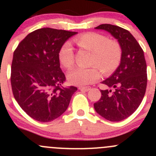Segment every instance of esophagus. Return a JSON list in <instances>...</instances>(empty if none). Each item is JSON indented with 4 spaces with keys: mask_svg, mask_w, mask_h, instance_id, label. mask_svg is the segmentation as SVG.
Here are the masks:
<instances>
[{
    "mask_svg": "<svg viewBox=\"0 0 156 156\" xmlns=\"http://www.w3.org/2000/svg\"><path fill=\"white\" fill-rule=\"evenodd\" d=\"M78 89H79L80 90H81V91H86V92H87V91H88L90 89V87H80L79 88H78Z\"/></svg>",
    "mask_w": 156,
    "mask_h": 156,
    "instance_id": "34e87169",
    "label": "esophagus"
}]
</instances>
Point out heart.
I'll use <instances>...</instances> for the list:
<instances>
[{
    "instance_id": "heart-1",
    "label": "heart",
    "mask_w": 156,
    "mask_h": 156,
    "mask_svg": "<svg viewBox=\"0 0 156 156\" xmlns=\"http://www.w3.org/2000/svg\"><path fill=\"white\" fill-rule=\"evenodd\" d=\"M81 49L90 52L89 66L91 68H75L67 75L71 84L86 86L98 81L100 78L99 70L105 75L112 74L119 68L122 58V50L119 42L108 40L106 35L97 32H86L74 39ZM58 59L65 69H70L75 62V53L72 44L68 41L61 46Z\"/></svg>"
}]
</instances>
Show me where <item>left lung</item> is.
<instances>
[{"label": "left lung", "mask_w": 156, "mask_h": 156, "mask_svg": "<svg viewBox=\"0 0 156 156\" xmlns=\"http://www.w3.org/2000/svg\"><path fill=\"white\" fill-rule=\"evenodd\" d=\"M111 33L119 42L122 58L115 72L102 82L109 89L94 104L99 115L111 122H120L131 115L144 99L147 85L146 62L144 50L126 29L111 24L96 27Z\"/></svg>", "instance_id": "left-lung-1"}]
</instances>
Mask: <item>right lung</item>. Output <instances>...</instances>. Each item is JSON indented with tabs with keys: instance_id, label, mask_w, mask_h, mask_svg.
I'll return each instance as SVG.
<instances>
[{
	"instance_id": "obj_1",
	"label": "right lung",
	"mask_w": 156,
	"mask_h": 156,
	"mask_svg": "<svg viewBox=\"0 0 156 156\" xmlns=\"http://www.w3.org/2000/svg\"><path fill=\"white\" fill-rule=\"evenodd\" d=\"M75 31L39 29L21 41L13 53L10 81L15 100L36 121L49 122L68 108L78 88L63 87L66 76L58 53Z\"/></svg>"
}]
</instances>
